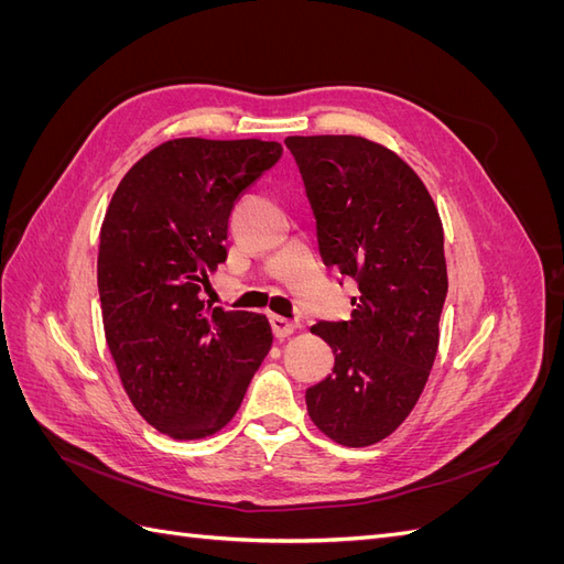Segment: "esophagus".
<instances>
[{
    "mask_svg": "<svg viewBox=\"0 0 564 564\" xmlns=\"http://www.w3.org/2000/svg\"><path fill=\"white\" fill-rule=\"evenodd\" d=\"M270 327H272V334H275L278 338H286L299 329V324L282 317V315H270Z\"/></svg>",
    "mask_w": 564,
    "mask_h": 564,
    "instance_id": "esophagus-1",
    "label": "esophagus"
}]
</instances>
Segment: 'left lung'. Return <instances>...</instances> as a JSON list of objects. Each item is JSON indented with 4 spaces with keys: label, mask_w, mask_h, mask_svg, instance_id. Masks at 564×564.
Returning a JSON list of instances; mask_svg holds the SVG:
<instances>
[{
    "label": "left lung",
    "mask_w": 564,
    "mask_h": 564,
    "mask_svg": "<svg viewBox=\"0 0 564 564\" xmlns=\"http://www.w3.org/2000/svg\"><path fill=\"white\" fill-rule=\"evenodd\" d=\"M317 220L324 265L352 278L346 322L311 329L334 373L305 390L317 429L346 447L377 445L419 402L447 296L445 232L431 193L395 152L362 135H289Z\"/></svg>",
    "instance_id": "left-lung-1"
}]
</instances>
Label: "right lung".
Wrapping results in <instances>:
<instances>
[{
	"mask_svg": "<svg viewBox=\"0 0 564 564\" xmlns=\"http://www.w3.org/2000/svg\"><path fill=\"white\" fill-rule=\"evenodd\" d=\"M282 158L275 141L174 139L119 181L98 247L106 340L131 404L174 440L214 435L235 416L272 346L265 315L212 308L228 216Z\"/></svg>",
	"mask_w": 564,
	"mask_h": 564,
	"instance_id": "1",
	"label": "right lung"
}]
</instances>
